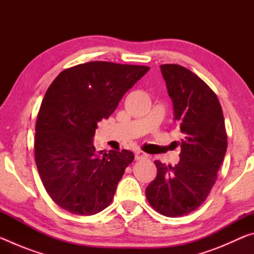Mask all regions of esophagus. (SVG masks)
I'll return each mask as SVG.
<instances>
[{
  "instance_id": "obj_1",
  "label": "esophagus",
  "mask_w": 254,
  "mask_h": 254,
  "mask_svg": "<svg viewBox=\"0 0 254 254\" xmlns=\"http://www.w3.org/2000/svg\"><path fill=\"white\" fill-rule=\"evenodd\" d=\"M134 154H135V159H136V160H141V159L148 158V154L144 153L143 151H141V150H136V151L134 152Z\"/></svg>"
}]
</instances>
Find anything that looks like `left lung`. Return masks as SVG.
Returning a JSON list of instances; mask_svg holds the SVG:
<instances>
[{"label": "left lung", "instance_id": "8db88e82", "mask_svg": "<svg viewBox=\"0 0 254 254\" xmlns=\"http://www.w3.org/2000/svg\"><path fill=\"white\" fill-rule=\"evenodd\" d=\"M179 124V162L175 167L156 160L157 177L145 188L150 205L165 216L195 210L208 196L227 148L224 117L218 98L205 81L187 68L160 66Z\"/></svg>", "mask_w": 254, "mask_h": 254}]
</instances>
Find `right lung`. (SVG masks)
<instances>
[{"instance_id":"1","label":"right lung","mask_w":254,"mask_h":254,"mask_svg":"<svg viewBox=\"0 0 254 254\" xmlns=\"http://www.w3.org/2000/svg\"><path fill=\"white\" fill-rule=\"evenodd\" d=\"M147 66L91 62L60 72L42 100L34 157L41 182L56 204L75 215H94L111 204L128 150L97 152V122L109 119Z\"/></svg>"}]
</instances>
